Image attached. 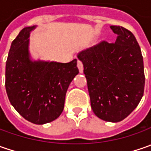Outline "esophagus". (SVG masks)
Here are the masks:
<instances>
[{
	"label": "esophagus",
	"instance_id": "obj_1",
	"mask_svg": "<svg viewBox=\"0 0 151 151\" xmlns=\"http://www.w3.org/2000/svg\"><path fill=\"white\" fill-rule=\"evenodd\" d=\"M77 67H78L80 73L83 72V64H82V62H81V61H80V60L77 61Z\"/></svg>",
	"mask_w": 151,
	"mask_h": 151
}]
</instances>
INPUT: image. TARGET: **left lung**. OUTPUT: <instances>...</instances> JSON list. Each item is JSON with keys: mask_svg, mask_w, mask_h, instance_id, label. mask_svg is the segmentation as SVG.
Masks as SVG:
<instances>
[{"mask_svg": "<svg viewBox=\"0 0 151 151\" xmlns=\"http://www.w3.org/2000/svg\"><path fill=\"white\" fill-rule=\"evenodd\" d=\"M118 34L114 44L101 42L80 52L87 81L91 106L96 117L117 123L138 106L145 88L143 56L134 34L111 26Z\"/></svg>", "mask_w": 151, "mask_h": 151, "instance_id": "8db88e82", "label": "left lung"}]
</instances>
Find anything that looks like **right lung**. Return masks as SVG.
<instances>
[{
	"label": "right lung",
	"instance_id": "obj_1",
	"mask_svg": "<svg viewBox=\"0 0 151 151\" xmlns=\"http://www.w3.org/2000/svg\"><path fill=\"white\" fill-rule=\"evenodd\" d=\"M36 27L22 28L12 43L6 65V90L21 116L32 124H44L63 112L67 89L79 70L76 59L69 63L32 60L29 36Z\"/></svg>",
	"mask_w": 151,
	"mask_h": 151
}]
</instances>
